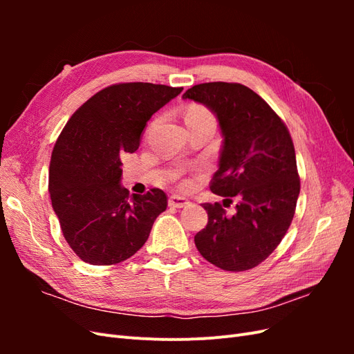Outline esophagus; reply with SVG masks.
Segmentation results:
<instances>
[{"label": "esophagus", "instance_id": "1", "mask_svg": "<svg viewBox=\"0 0 354 354\" xmlns=\"http://www.w3.org/2000/svg\"><path fill=\"white\" fill-rule=\"evenodd\" d=\"M168 203H169V207H173V208H185V207L190 205V201L187 198H185V196L173 195V196L169 198Z\"/></svg>", "mask_w": 354, "mask_h": 354}]
</instances>
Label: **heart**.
<instances>
[{"label": "heart", "instance_id": "1", "mask_svg": "<svg viewBox=\"0 0 354 354\" xmlns=\"http://www.w3.org/2000/svg\"><path fill=\"white\" fill-rule=\"evenodd\" d=\"M185 121L186 124H199V122H207V124H212L216 125V118H214L212 112L209 109H207L205 106L201 104H190L186 115H185ZM185 185H189V181H186Z\"/></svg>", "mask_w": 354, "mask_h": 354}]
</instances>
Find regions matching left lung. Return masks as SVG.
<instances>
[{
	"instance_id": "left-lung-1",
	"label": "left lung",
	"mask_w": 354,
	"mask_h": 354,
	"mask_svg": "<svg viewBox=\"0 0 354 354\" xmlns=\"http://www.w3.org/2000/svg\"><path fill=\"white\" fill-rule=\"evenodd\" d=\"M183 99L205 104L217 116L223 147L209 187L225 206L233 197L239 201L233 216H226L218 202L202 203L208 223L195 245L223 270H250L276 250L294 218L299 177L291 134L270 106L242 84H198Z\"/></svg>"
}]
</instances>
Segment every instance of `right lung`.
I'll return each instance as SVG.
<instances>
[{"mask_svg": "<svg viewBox=\"0 0 354 354\" xmlns=\"http://www.w3.org/2000/svg\"><path fill=\"white\" fill-rule=\"evenodd\" d=\"M181 87L115 84L95 93L63 128L50 160L51 205L66 242L94 266L125 261L142 248L167 195H133L121 185L125 152H136L152 115Z\"/></svg>", "mask_w": 354, "mask_h": 354, "instance_id": "obj_1", "label": "right lung"}]
</instances>
